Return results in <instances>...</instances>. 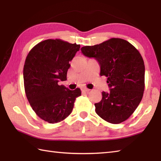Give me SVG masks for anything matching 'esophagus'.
Here are the masks:
<instances>
[{"label": "esophagus", "instance_id": "obj_1", "mask_svg": "<svg viewBox=\"0 0 161 161\" xmlns=\"http://www.w3.org/2000/svg\"><path fill=\"white\" fill-rule=\"evenodd\" d=\"M90 90L88 89V88H81V91L84 92V93H88V92Z\"/></svg>", "mask_w": 161, "mask_h": 161}]
</instances>
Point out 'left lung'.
I'll return each mask as SVG.
<instances>
[{"label": "left lung", "mask_w": 161, "mask_h": 161, "mask_svg": "<svg viewBox=\"0 0 161 161\" xmlns=\"http://www.w3.org/2000/svg\"><path fill=\"white\" fill-rule=\"evenodd\" d=\"M100 66V75L107 77L111 90L102 92L95 112L111 124L127 119L141 102L145 90V64L139 51L127 41L111 38L95 46L81 48Z\"/></svg>", "instance_id": "8db88e82"}]
</instances>
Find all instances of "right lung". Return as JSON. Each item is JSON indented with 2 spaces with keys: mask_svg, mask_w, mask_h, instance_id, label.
Masks as SVG:
<instances>
[{
  "mask_svg": "<svg viewBox=\"0 0 161 161\" xmlns=\"http://www.w3.org/2000/svg\"><path fill=\"white\" fill-rule=\"evenodd\" d=\"M80 45L61 39H47L36 44L26 57L23 67L24 88L27 99L39 117L51 124L69 115L80 88L69 90L59 81L67 80L69 61Z\"/></svg>",
  "mask_w": 161,
  "mask_h": 161,
  "instance_id": "1",
  "label": "right lung"
}]
</instances>
